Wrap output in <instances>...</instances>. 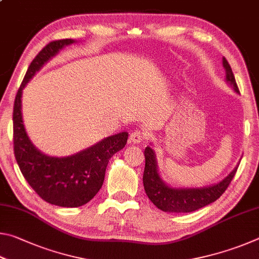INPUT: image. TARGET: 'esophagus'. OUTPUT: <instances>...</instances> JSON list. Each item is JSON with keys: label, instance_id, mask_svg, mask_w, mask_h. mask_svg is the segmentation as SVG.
Segmentation results:
<instances>
[{"label": "esophagus", "instance_id": "esophagus-1", "mask_svg": "<svg viewBox=\"0 0 259 259\" xmlns=\"http://www.w3.org/2000/svg\"><path fill=\"white\" fill-rule=\"evenodd\" d=\"M130 142L134 143V144H139L142 143L143 140L146 139V134H144L143 131H139V130H136L134 131L133 134L130 135Z\"/></svg>", "mask_w": 259, "mask_h": 259}]
</instances>
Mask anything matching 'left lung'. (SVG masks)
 Segmentation results:
<instances>
[{"instance_id": "obj_1", "label": "left lung", "mask_w": 259, "mask_h": 259, "mask_svg": "<svg viewBox=\"0 0 259 259\" xmlns=\"http://www.w3.org/2000/svg\"><path fill=\"white\" fill-rule=\"evenodd\" d=\"M223 66L226 71V81L233 87L236 93H239L234 74L226 58H223ZM144 154H145V170L143 176L144 188L153 204L166 212H192L214 202L229 187L239 166L236 165L229 176L212 186L202 188H171L166 186L160 178L155 154L150 146L145 148Z\"/></svg>"}]
</instances>
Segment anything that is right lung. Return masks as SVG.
Wrapping results in <instances>:
<instances>
[{
    "mask_svg": "<svg viewBox=\"0 0 259 259\" xmlns=\"http://www.w3.org/2000/svg\"><path fill=\"white\" fill-rule=\"evenodd\" d=\"M74 40L51 41L35 56L16 95L14 105V152L17 163L30 187L48 203L76 208L85 204L103 186L111 157L125 146L128 133L103 139L96 145L67 157L43 154L30 143L21 116V93L33 75L65 46Z\"/></svg>",
    "mask_w": 259,
    "mask_h": 259,
    "instance_id": "right-lung-1",
    "label": "right lung"
}]
</instances>
